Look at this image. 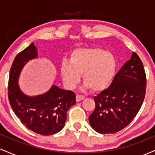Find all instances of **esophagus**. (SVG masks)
Here are the masks:
<instances>
[{
  "label": "esophagus",
  "mask_w": 155,
  "mask_h": 155,
  "mask_svg": "<svg viewBox=\"0 0 155 155\" xmlns=\"http://www.w3.org/2000/svg\"><path fill=\"white\" fill-rule=\"evenodd\" d=\"M84 99V97L82 95H76V102H79V101H82Z\"/></svg>",
  "instance_id": "obj_1"
}]
</instances>
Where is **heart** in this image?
Segmentation results:
<instances>
[{
    "label": "heart",
    "instance_id": "obj_1",
    "mask_svg": "<svg viewBox=\"0 0 155 155\" xmlns=\"http://www.w3.org/2000/svg\"><path fill=\"white\" fill-rule=\"evenodd\" d=\"M117 60L101 47L78 48L71 53L68 62L60 65V74L66 87L73 89L82 75L84 87L101 92L109 87L114 78Z\"/></svg>",
    "mask_w": 155,
    "mask_h": 155
}]
</instances>
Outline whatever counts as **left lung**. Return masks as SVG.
<instances>
[{"instance_id":"obj_1","label":"left lung","mask_w":155,"mask_h":155,"mask_svg":"<svg viewBox=\"0 0 155 155\" xmlns=\"http://www.w3.org/2000/svg\"><path fill=\"white\" fill-rule=\"evenodd\" d=\"M146 81L143 63L133 52L109 87L94 97L95 108L89 117L92 128L101 134H109L128 125L144 100Z\"/></svg>"}]
</instances>
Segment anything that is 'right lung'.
<instances>
[{"mask_svg":"<svg viewBox=\"0 0 155 155\" xmlns=\"http://www.w3.org/2000/svg\"><path fill=\"white\" fill-rule=\"evenodd\" d=\"M36 58L38 50L33 43L16 56L9 73L8 100L16 116L27 128L42 136H49L64 127L68 110L76 104V95L55 85L41 95L25 94L19 87V76L27 63Z\"/></svg>","mask_w":155,"mask_h":155,"instance_id":"add662e5","label":"right lung"}]
</instances>
